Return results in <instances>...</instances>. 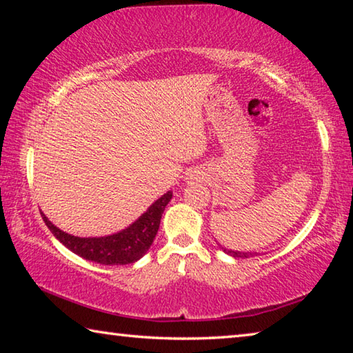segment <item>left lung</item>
<instances>
[{
    "label": "left lung",
    "mask_w": 353,
    "mask_h": 353,
    "mask_svg": "<svg viewBox=\"0 0 353 353\" xmlns=\"http://www.w3.org/2000/svg\"><path fill=\"white\" fill-rule=\"evenodd\" d=\"M218 246L224 250V252L227 254V255H230V256H234V259H249V256H255V255H260V252H243V250H234V249H225V248H223L221 246V244L218 243Z\"/></svg>",
    "instance_id": "obj_1"
}]
</instances>
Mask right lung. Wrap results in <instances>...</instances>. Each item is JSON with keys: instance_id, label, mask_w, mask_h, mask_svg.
Masks as SVG:
<instances>
[{"instance_id": "add662e5", "label": "right lung", "mask_w": 353, "mask_h": 353, "mask_svg": "<svg viewBox=\"0 0 353 353\" xmlns=\"http://www.w3.org/2000/svg\"><path fill=\"white\" fill-rule=\"evenodd\" d=\"M172 198V191H168L163 196L152 202L148 210L135 219L126 229L117 232V234L105 236H74L59 229L57 225L46 218L41 212L48 229L71 252L82 256L88 261L99 263V265H129L135 263L145 255L157 235L160 219L165 212V207Z\"/></svg>"}]
</instances>
